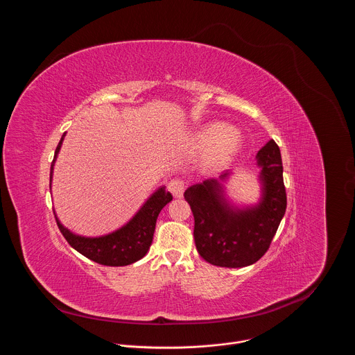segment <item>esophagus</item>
I'll return each mask as SVG.
<instances>
[{"label": "esophagus", "mask_w": 355, "mask_h": 355, "mask_svg": "<svg viewBox=\"0 0 355 355\" xmlns=\"http://www.w3.org/2000/svg\"><path fill=\"white\" fill-rule=\"evenodd\" d=\"M167 189L175 196V198H181L184 195L185 191V182L181 178H174L168 182Z\"/></svg>", "instance_id": "34e87169"}]
</instances>
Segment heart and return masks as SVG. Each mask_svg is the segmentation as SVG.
I'll return each instance as SVG.
<instances>
[{"mask_svg":"<svg viewBox=\"0 0 355 355\" xmlns=\"http://www.w3.org/2000/svg\"><path fill=\"white\" fill-rule=\"evenodd\" d=\"M195 141L199 147H208L205 153V163L209 167H220L230 162L241 147V136L233 129L222 123L212 122L202 126Z\"/></svg>","mask_w":355,"mask_h":355,"instance_id":"1","label":"heart"}]
</instances>
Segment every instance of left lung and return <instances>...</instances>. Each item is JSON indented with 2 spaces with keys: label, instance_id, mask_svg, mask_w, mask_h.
I'll return each mask as SVG.
<instances>
[{
  "label": "left lung",
  "instance_id": "obj_1",
  "mask_svg": "<svg viewBox=\"0 0 355 355\" xmlns=\"http://www.w3.org/2000/svg\"><path fill=\"white\" fill-rule=\"evenodd\" d=\"M257 160L263 182V198L257 207L230 208L216 180L192 185L184 192L195 220L196 250L212 266L241 268L259 261L285 215L286 191L278 144L270 140L257 153Z\"/></svg>",
  "mask_w": 355,
  "mask_h": 355
}]
</instances>
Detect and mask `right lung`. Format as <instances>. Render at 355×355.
Here are the masks:
<instances>
[{"label": "right lung", "instance_id": "obj_1", "mask_svg": "<svg viewBox=\"0 0 355 355\" xmlns=\"http://www.w3.org/2000/svg\"><path fill=\"white\" fill-rule=\"evenodd\" d=\"M63 137L56 147L53 164L62 147ZM53 164L52 168H50V181H52ZM171 199L173 195L167 192L164 187L159 188L147 199L146 204L133 216V219L129 220V223H126L119 230L103 237H81L63 227L58 218L56 222L67 243L74 250H77L80 254L101 266L123 267L133 264L146 256L151 241H153L157 216L168 202H171Z\"/></svg>", "mask_w": 355, "mask_h": 355}]
</instances>
